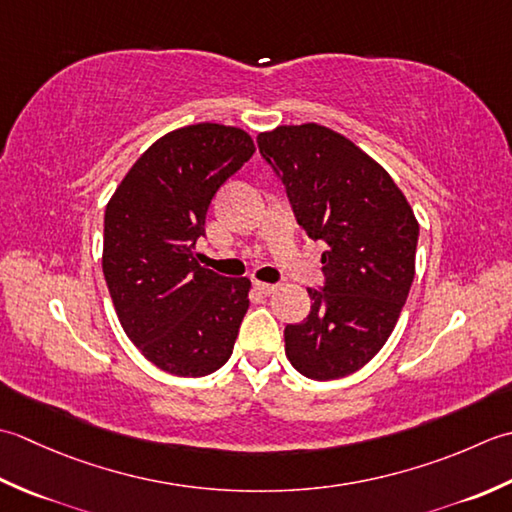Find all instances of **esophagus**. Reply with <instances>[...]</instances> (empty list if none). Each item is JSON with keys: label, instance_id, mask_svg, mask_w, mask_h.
<instances>
[{"label": "esophagus", "instance_id": "esophagus-1", "mask_svg": "<svg viewBox=\"0 0 512 512\" xmlns=\"http://www.w3.org/2000/svg\"><path fill=\"white\" fill-rule=\"evenodd\" d=\"M254 287L260 291V294H274V291L278 289V285H271V283H260V280H256Z\"/></svg>", "mask_w": 512, "mask_h": 512}]
</instances>
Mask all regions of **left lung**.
<instances>
[{"mask_svg":"<svg viewBox=\"0 0 512 512\" xmlns=\"http://www.w3.org/2000/svg\"><path fill=\"white\" fill-rule=\"evenodd\" d=\"M256 141L298 225L327 245L325 287L307 289L309 316L285 327L287 358L305 378H344L384 347L400 318L420 225L389 172L325 125H280Z\"/></svg>","mask_w":512,"mask_h":512,"instance_id":"left-lung-1","label":"left lung"}]
</instances>
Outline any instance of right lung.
Returning <instances> with one entry per match:
<instances>
[{"instance_id":"right-lung-1","label":"right lung","mask_w":512,"mask_h":512,"mask_svg":"<svg viewBox=\"0 0 512 512\" xmlns=\"http://www.w3.org/2000/svg\"><path fill=\"white\" fill-rule=\"evenodd\" d=\"M241 128L196 123L145 150L103 218V276L119 322L156 367L181 378L214 373L232 356L249 307L247 278L198 265L196 241L214 194L252 159Z\"/></svg>"}]
</instances>
